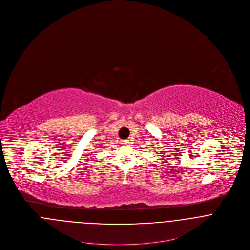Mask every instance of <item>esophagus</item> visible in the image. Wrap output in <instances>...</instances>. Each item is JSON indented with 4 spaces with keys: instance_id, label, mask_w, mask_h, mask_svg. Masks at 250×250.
<instances>
[{
    "instance_id": "esophagus-1",
    "label": "esophagus",
    "mask_w": 250,
    "mask_h": 250,
    "mask_svg": "<svg viewBox=\"0 0 250 250\" xmlns=\"http://www.w3.org/2000/svg\"><path fill=\"white\" fill-rule=\"evenodd\" d=\"M129 143H130V140H124V141H123L124 144H129Z\"/></svg>"
}]
</instances>
